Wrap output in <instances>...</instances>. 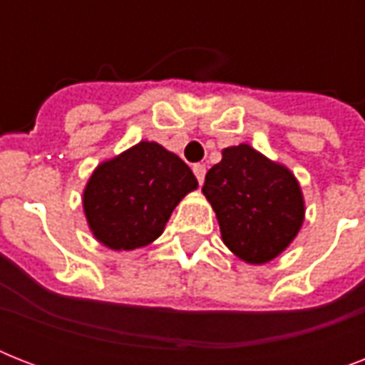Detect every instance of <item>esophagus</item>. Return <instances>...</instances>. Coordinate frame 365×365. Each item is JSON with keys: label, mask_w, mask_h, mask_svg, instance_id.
Here are the masks:
<instances>
[{"label": "esophagus", "mask_w": 365, "mask_h": 365, "mask_svg": "<svg viewBox=\"0 0 365 365\" xmlns=\"http://www.w3.org/2000/svg\"><path fill=\"white\" fill-rule=\"evenodd\" d=\"M193 172L195 176H197V180H199V183L205 182V174H206V166L205 165H193Z\"/></svg>", "instance_id": "esophagus-1"}]
</instances>
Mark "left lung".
Here are the masks:
<instances>
[{
	"mask_svg": "<svg viewBox=\"0 0 365 365\" xmlns=\"http://www.w3.org/2000/svg\"><path fill=\"white\" fill-rule=\"evenodd\" d=\"M202 193L216 212L223 242L240 259H274L303 223V197L294 174L246 143L227 148L206 172Z\"/></svg>",
	"mask_w": 365,
	"mask_h": 365,
	"instance_id": "obj_1",
	"label": "left lung"
}]
</instances>
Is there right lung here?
Instances as JSON below:
<instances>
[{"mask_svg": "<svg viewBox=\"0 0 365 365\" xmlns=\"http://www.w3.org/2000/svg\"><path fill=\"white\" fill-rule=\"evenodd\" d=\"M197 189V178L178 155L140 142L91 176L83 206L94 237L111 250L153 242L180 200Z\"/></svg>", "mask_w": 365, "mask_h": 365, "instance_id": "obj_1", "label": "right lung"}]
</instances>
